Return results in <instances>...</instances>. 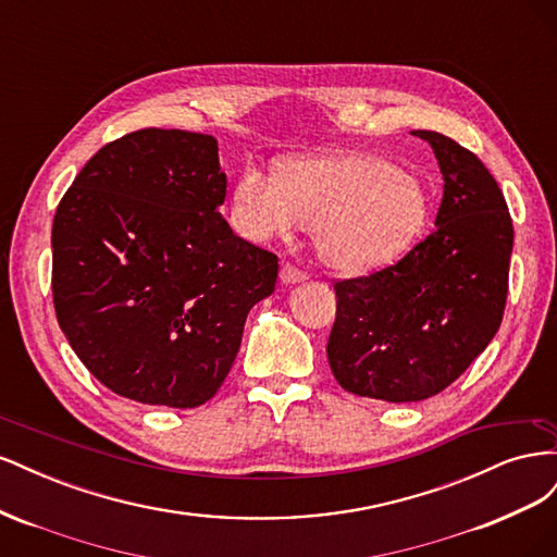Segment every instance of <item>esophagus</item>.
I'll return each mask as SVG.
<instances>
[{
	"label": "esophagus",
	"instance_id": "obj_1",
	"mask_svg": "<svg viewBox=\"0 0 557 557\" xmlns=\"http://www.w3.org/2000/svg\"><path fill=\"white\" fill-rule=\"evenodd\" d=\"M305 278H307V274L301 272V269H297L295 264H283V267H281V281H283V283L293 285V283H301Z\"/></svg>",
	"mask_w": 557,
	"mask_h": 557
}]
</instances>
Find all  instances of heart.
<instances>
[{
  "instance_id": "b5f03b06",
  "label": "heart",
  "mask_w": 557,
  "mask_h": 557,
  "mask_svg": "<svg viewBox=\"0 0 557 557\" xmlns=\"http://www.w3.org/2000/svg\"><path fill=\"white\" fill-rule=\"evenodd\" d=\"M430 190L374 153H332L290 162L283 176L246 166L232 190L234 225L250 242H290L313 227L320 260L344 274L395 262L420 237Z\"/></svg>"
}]
</instances>
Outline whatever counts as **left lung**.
Returning <instances> with one entry per match:
<instances>
[{
	"label": "left lung",
	"mask_w": 557,
	"mask_h": 557,
	"mask_svg": "<svg viewBox=\"0 0 557 557\" xmlns=\"http://www.w3.org/2000/svg\"><path fill=\"white\" fill-rule=\"evenodd\" d=\"M444 176L434 230L399 262L334 283L327 360L344 391L383 401L442 393L499 330L513 225L485 164L440 132L416 129Z\"/></svg>",
	"instance_id": "1"
}]
</instances>
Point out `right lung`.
Here are the masks:
<instances>
[{
    "instance_id": "right-lung-1",
    "label": "right lung",
    "mask_w": 557,
    "mask_h": 557,
    "mask_svg": "<svg viewBox=\"0 0 557 557\" xmlns=\"http://www.w3.org/2000/svg\"><path fill=\"white\" fill-rule=\"evenodd\" d=\"M211 134L146 127L99 148L53 221V305L115 395L195 409L230 374L278 258L237 237Z\"/></svg>"
}]
</instances>
